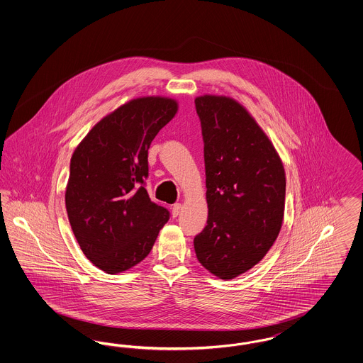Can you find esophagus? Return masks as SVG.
<instances>
[{
  "label": "esophagus",
  "mask_w": 363,
  "mask_h": 363,
  "mask_svg": "<svg viewBox=\"0 0 363 363\" xmlns=\"http://www.w3.org/2000/svg\"><path fill=\"white\" fill-rule=\"evenodd\" d=\"M181 209H182V204L181 203H177L173 206V216L177 218L179 213H181Z\"/></svg>",
  "instance_id": "1"
}]
</instances>
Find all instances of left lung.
Masks as SVG:
<instances>
[{"label": "left lung", "instance_id": "left-lung-1", "mask_svg": "<svg viewBox=\"0 0 363 363\" xmlns=\"http://www.w3.org/2000/svg\"><path fill=\"white\" fill-rule=\"evenodd\" d=\"M204 140L208 220L194 237L200 264L220 279L245 274L277 241L284 216L286 173L259 123L237 101H194Z\"/></svg>", "mask_w": 363, "mask_h": 363}]
</instances>
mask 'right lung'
I'll return each mask as SVG.
<instances>
[{"label":"right lung","instance_id":"obj_1","mask_svg":"<svg viewBox=\"0 0 363 363\" xmlns=\"http://www.w3.org/2000/svg\"><path fill=\"white\" fill-rule=\"evenodd\" d=\"M177 101L138 98L98 122L74 150L65 191L73 234L95 267L116 275L145 259L170 212L151 201L148 150Z\"/></svg>","mask_w":363,"mask_h":363}]
</instances>
